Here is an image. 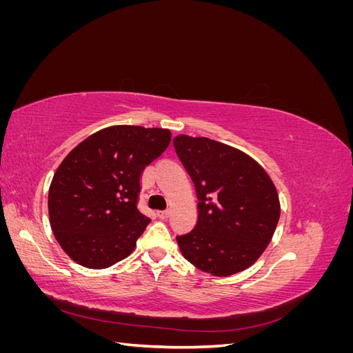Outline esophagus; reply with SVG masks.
I'll list each match as a JSON object with an SVG mask.
<instances>
[{
	"label": "esophagus",
	"instance_id": "obj_1",
	"mask_svg": "<svg viewBox=\"0 0 353 353\" xmlns=\"http://www.w3.org/2000/svg\"><path fill=\"white\" fill-rule=\"evenodd\" d=\"M169 215H170L169 210H160V212H157V216L160 219H166V218H169Z\"/></svg>",
	"mask_w": 353,
	"mask_h": 353
}]
</instances>
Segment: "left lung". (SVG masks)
<instances>
[{
	"label": "left lung",
	"mask_w": 353,
	"mask_h": 353,
	"mask_svg": "<svg viewBox=\"0 0 353 353\" xmlns=\"http://www.w3.org/2000/svg\"><path fill=\"white\" fill-rule=\"evenodd\" d=\"M175 152L196 187V227L176 236L181 253L203 272L228 276L249 268L270 244L280 200L263 168L231 145L178 135Z\"/></svg>",
	"instance_id": "obj_1"
}]
</instances>
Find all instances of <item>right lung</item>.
Returning a JSON list of instances; mask_svg holds the SVG:
<instances>
[{"instance_id": "right-lung-1", "label": "right lung", "mask_w": 353, "mask_h": 353, "mask_svg": "<svg viewBox=\"0 0 353 353\" xmlns=\"http://www.w3.org/2000/svg\"><path fill=\"white\" fill-rule=\"evenodd\" d=\"M169 143V130L119 125L90 135L65 157L51 181L48 215L74 262L103 270L131 254L150 223L138 210L143 172Z\"/></svg>"}]
</instances>
